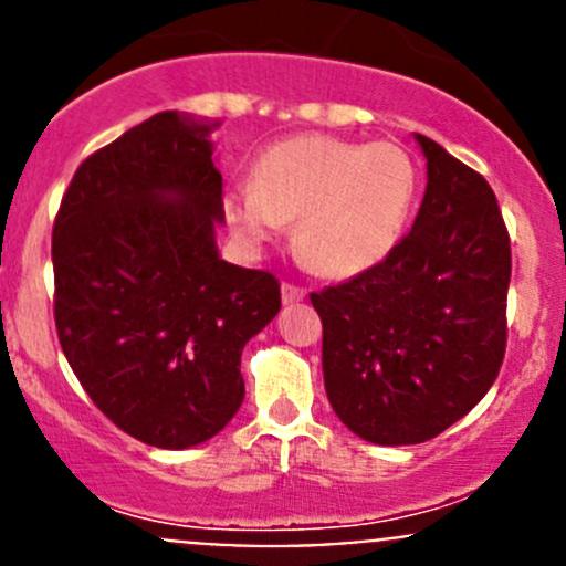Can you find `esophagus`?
<instances>
[{
	"label": "esophagus",
	"instance_id": "obj_1",
	"mask_svg": "<svg viewBox=\"0 0 566 566\" xmlns=\"http://www.w3.org/2000/svg\"><path fill=\"white\" fill-rule=\"evenodd\" d=\"M304 298H306L304 287H298V284H290V282L282 284V304L284 306H293V304H298V301H304Z\"/></svg>",
	"mask_w": 566,
	"mask_h": 566
}]
</instances>
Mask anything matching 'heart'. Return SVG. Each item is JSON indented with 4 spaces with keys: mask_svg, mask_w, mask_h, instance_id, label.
<instances>
[{
    "mask_svg": "<svg viewBox=\"0 0 566 566\" xmlns=\"http://www.w3.org/2000/svg\"><path fill=\"white\" fill-rule=\"evenodd\" d=\"M416 191L419 172L402 147L304 134L265 147L251 186L224 197V213L249 243L271 241L295 221V254L323 276L350 279L391 254Z\"/></svg>",
    "mask_w": 566,
    "mask_h": 566,
    "instance_id": "1",
    "label": "heart"
}]
</instances>
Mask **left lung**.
<instances>
[{"instance_id":"8db88e82","label":"left lung","mask_w":566,"mask_h":566,"mask_svg":"<svg viewBox=\"0 0 566 566\" xmlns=\"http://www.w3.org/2000/svg\"><path fill=\"white\" fill-rule=\"evenodd\" d=\"M427 188L380 265L312 293L325 394L342 424L380 447L441 436L499 378L506 350L510 232L493 188L416 134Z\"/></svg>"}]
</instances>
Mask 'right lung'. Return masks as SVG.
Listing matches in <instances>:
<instances>
[{
  "label": "right lung",
  "instance_id": "right-lung-1",
  "mask_svg": "<svg viewBox=\"0 0 566 566\" xmlns=\"http://www.w3.org/2000/svg\"><path fill=\"white\" fill-rule=\"evenodd\" d=\"M153 114L73 175L51 235L62 353L136 441H210L243 402L241 353L282 310L273 273L221 260L210 130Z\"/></svg>",
  "mask_w": 566,
  "mask_h": 566
}]
</instances>
